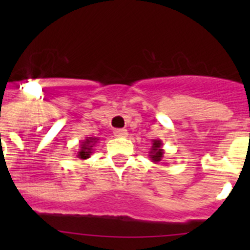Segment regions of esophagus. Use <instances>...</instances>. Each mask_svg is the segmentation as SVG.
I'll list each match as a JSON object with an SVG mask.
<instances>
[{
    "instance_id": "obj_1",
    "label": "esophagus",
    "mask_w": 250,
    "mask_h": 250,
    "mask_svg": "<svg viewBox=\"0 0 250 250\" xmlns=\"http://www.w3.org/2000/svg\"><path fill=\"white\" fill-rule=\"evenodd\" d=\"M114 135L118 138H125L127 136V130L126 129H116L114 130Z\"/></svg>"
}]
</instances>
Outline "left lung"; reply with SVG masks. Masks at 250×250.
Wrapping results in <instances>:
<instances>
[{
  "mask_svg": "<svg viewBox=\"0 0 250 250\" xmlns=\"http://www.w3.org/2000/svg\"><path fill=\"white\" fill-rule=\"evenodd\" d=\"M151 149L149 151V158L152 163H159L164 158V149H163V141L159 139H152Z\"/></svg>",
  "mask_w": 250,
  "mask_h": 250,
  "instance_id": "8db88e82",
  "label": "left lung"
}]
</instances>
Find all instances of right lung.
Instances as JSON below:
<instances>
[{
    "instance_id": "right-lung-1",
    "label": "right lung",
    "mask_w": 250,
    "mask_h": 250,
    "mask_svg": "<svg viewBox=\"0 0 250 250\" xmlns=\"http://www.w3.org/2000/svg\"><path fill=\"white\" fill-rule=\"evenodd\" d=\"M99 138H95V136H91V138H86L85 140H83L80 143V150L77 151V158L81 159V160H86L89 159L90 155L94 151V146L98 144Z\"/></svg>"
}]
</instances>
